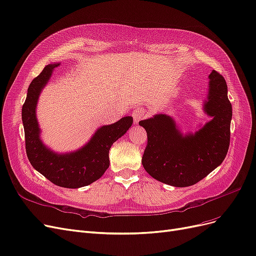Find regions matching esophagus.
Returning a JSON list of instances; mask_svg holds the SVG:
<instances>
[{
	"label": "esophagus",
	"mask_w": 256,
	"mask_h": 256,
	"mask_svg": "<svg viewBox=\"0 0 256 256\" xmlns=\"http://www.w3.org/2000/svg\"><path fill=\"white\" fill-rule=\"evenodd\" d=\"M146 110L144 108H135L133 112H132V116H133L134 122L136 124L146 116Z\"/></svg>",
	"instance_id": "1"
}]
</instances>
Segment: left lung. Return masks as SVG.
I'll return each mask as SVG.
<instances>
[{
  "label": "left lung",
  "mask_w": 256,
  "mask_h": 256,
  "mask_svg": "<svg viewBox=\"0 0 256 256\" xmlns=\"http://www.w3.org/2000/svg\"><path fill=\"white\" fill-rule=\"evenodd\" d=\"M208 100L203 110L212 118L194 133H182L166 114L139 121L148 134L142 166L162 183L187 187L199 182L224 160L230 146L232 104L224 76L212 70L208 76Z\"/></svg>",
  "instance_id": "left-lung-1"
}]
</instances>
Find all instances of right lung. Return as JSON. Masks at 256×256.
I'll list each match as a JSON object with an SVG mask.
<instances>
[{
    "label": "right lung",
    "mask_w": 256,
    "mask_h": 256,
    "mask_svg": "<svg viewBox=\"0 0 256 256\" xmlns=\"http://www.w3.org/2000/svg\"><path fill=\"white\" fill-rule=\"evenodd\" d=\"M58 66V62L46 66L28 89L26 100L22 106L26 149L32 166L53 184L80 188L94 183L104 174L110 167V146L128 130L133 118L126 116L112 124L100 126L89 142L76 151L57 153L51 150L41 140L36 108L41 92Z\"/></svg>",
    "instance_id": "1"
}]
</instances>
